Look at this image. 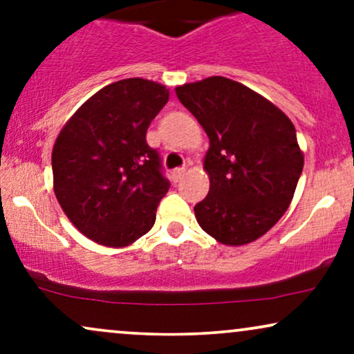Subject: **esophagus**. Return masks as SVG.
I'll return each instance as SVG.
<instances>
[{"label": "esophagus", "mask_w": 354, "mask_h": 354, "mask_svg": "<svg viewBox=\"0 0 354 354\" xmlns=\"http://www.w3.org/2000/svg\"><path fill=\"white\" fill-rule=\"evenodd\" d=\"M185 173H186V168H178V169H174V171L171 173V180L173 181H180L183 176H185Z\"/></svg>", "instance_id": "esophagus-1"}]
</instances>
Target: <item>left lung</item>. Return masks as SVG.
Wrapping results in <instances>:
<instances>
[{
  "label": "left lung",
  "instance_id": "8db88e82",
  "mask_svg": "<svg viewBox=\"0 0 354 354\" xmlns=\"http://www.w3.org/2000/svg\"><path fill=\"white\" fill-rule=\"evenodd\" d=\"M176 96L209 138L203 161L209 193L194 206L198 225L221 245L261 238L288 209L301 176L295 124L265 96L223 76L176 86Z\"/></svg>",
  "mask_w": 354,
  "mask_h": 354
}]
</instances>
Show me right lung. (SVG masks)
<instances>
[{
    "mask_svg": "<svg viewBox=\"0 0 354 354\" xmlns=\"http://www.w3.org/2000/svg\"><path fill=\"white\" fill-rule=\"evenodd\" d=\"M165 84L128 78L101 88L53 146V189L75 228L95 243L123 248L153 228L168 193L146 129L168 103Z\"/></svg>",
    "mask_w": 354,
    "mask_h": 354,
    "instance_id": "add662e5",
    "label": "right lung"
}]
</instances>
